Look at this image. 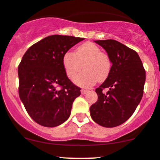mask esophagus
Returning <instances> with one entry per match:
<instances>
[{"label":"esophagus","mask_w":160,"mask_h":160,"mask_svg":"<svg viewBox=\"0 0 160 160\" xmlns=\"http://www.w3.org/2000/svg\"><path fill=\"white\" fill-rule=\"evenodd\" d=\"M81 91V94H85L87 92H88V90H87V89H81V91Z\"/></svg>","instance_id":"esophagus-1"}]
</instances>
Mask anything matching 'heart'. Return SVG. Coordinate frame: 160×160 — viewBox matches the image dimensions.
I'll return each mask as SVG.
<instances>
[{
	"label": "heart",
	"instance_id": "heart-1",
	"mask_svg": "<svg viewBox=\"0 0 160 160\" xmlns=\"http://www.w3.org/2000/svg\"><path fill=\"white\" fill-rule=\"evenodd\" d=\"M62 65L69 79H73L82 68L84 70L77 76L75 83L88 87L98 81H103L111 71V59L107 54L102 52L96 44L87 42L78 46L75 53L68 51L62 57Z\"/></svg>",
	"mask_w": 160,
	"mask_h": 160
}]
</instances>
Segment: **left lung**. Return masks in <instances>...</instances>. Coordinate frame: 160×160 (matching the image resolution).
Segmentation results:
<instances>
[{
    "mask_svg": "<svg viewBox=\"0 0 160 160\" xmlns=\"http://www.w3.org/2000/svg\"><path fill=\"white\" fill-rule=\"evenodd\" d=\"M111 59L109 75L96 88L98 101L90 108L92 119L105 128H115L126 122L143 96L145 70L135 51L115 40L94 41ZM104 89H108L106 93Z\"/></svg>",
    "mask_w": 160,
    "mask_h": 160,
    "instance_id": "8db88e82",
    "label": "left lung"
}]
</instances>
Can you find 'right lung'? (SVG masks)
Instances as JSON below:
<instances>
[{"label":"right lung","mask_w":160,"mask_h":160,"mask_svg":"<svg viewBox=\"0 0 160 160\" xmlns=\"http://www.w3.org/2000/svg\"><path fill=\"white\" fill-rule=\"evenodd\" d=\"M83 38L52 35L31 46L18 65V94L28 114L47 128L69 117L80 88L68 78L62 65L66 52Z\"/></svg>","instance_id":"right-lung-1"}]
</instances>
